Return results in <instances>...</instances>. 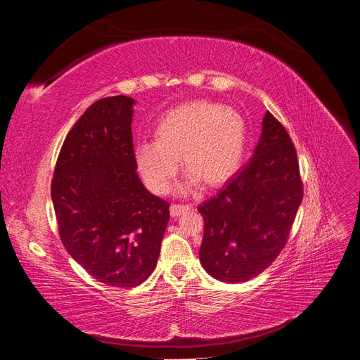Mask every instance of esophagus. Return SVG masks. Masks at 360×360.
Returning a JSON list of instances; mask_svg holds the SVG:
<instances>
[{
	"label": "esophagus",
	"mask_w": 360,
	"mask_h": 360,
	"mask_svg": "<svg viewBox=\"0 0 360 360\" xmlns=\"http://www.w3.org/2000/svg\"><path fill=\"white\" fill-rule=\"evenodd\" d=\"M186 210H191V205H181V204H171L169 212L172 217H179L181 213H184Z\"/></svg>",
	"instance_id": "1"
}]
</instances>
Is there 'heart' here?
I'll list each match as a JSON object with an SVG mask.
<instances>
[{
    "instance_id": "heart-1",
    "label": "heart",
    "mask_w": 360,
    "mask_h": 360,
    "mask_svg": "<svg viewBox=\"0 0 360 360\" xmlns=\"http://www.w3.org/2000/svg\"><path fill=\"white\" fill-rule=\"evenodd\" d=\"M156 141L135 147V163L147 188L167 193L177 177L180 159L189 176L177 192L186 195L202 183L222 186L240 168L248 129L242 114L212 102H191L168 111L155 130Z\"/></svg>"
}]
</instances>
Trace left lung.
I'll list each match as a JSON object with an SVG mask.
<instances>
[{
  "label": "left lung",
  "instance_id": "left-lung-1",
  "mask_svg": "<svg viewBox=\"0 0 360 360\" xmlns=\"http://www.w3.org/2000/svg\"><path fill=\"white\" fill-rule=\"evenodd\" d=\"M302 197L296 148L267 111L248 165L198 207L204 217V270L230 284L258 276L285 246Z\"/></svg>",
  "mask_w": 360,
  "mask_h": 360
}]
</instances>
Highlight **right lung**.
Here are the masks:
<instances>
[{
  "mask_svg": "<svg viewBox=\"0 0 360 360\" xmlns=\"http://www.w3.org/2000/svg\"><path fill=\"white\" fill-rule=\"evenodd\" d=\"M135 99L105 97L75 123L57 160L51 197L70 257L102 284L132 288L158 264L169 204L136 174Z\"/></svg>",
  "mask_w": 360,
  "mask_h": 360,
  "instance_id": "obj_1",
  "label": "right lung"
}]
</instances>
